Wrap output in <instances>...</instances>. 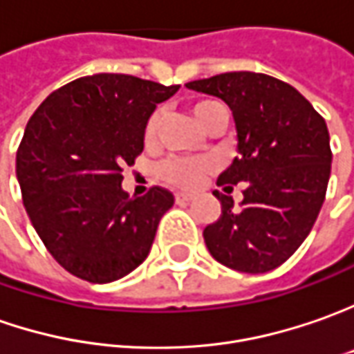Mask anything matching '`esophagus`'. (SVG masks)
Returning a JSON list of instances; mask_svg holds the SVG:
<instances>
[{
    "mask_svg": "<svg viewBox=\"0 0 354 354\" xmlns=\"http://www.w3.org/2000/svg\"><path fill=\"white\" fill-rule=\"evenodd\" d=\"M174 200H176V203H186V201L192 200V194H188V192H176Z\"/></svg>",
    "mask_w": 354,
    "mask_h": 354,
    "instance_id": "1",
    "label": "esophagus"
}]
</instances>
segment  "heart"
Returning <instances> with one entry per match:
<instances>
[{
    "mask_svg": "<svg viewBox=\"0 0 354 354\" xmlns=\"http://www.w3.org/2000/svg\"><path fill=\"white\" fill-rule=\"evenodd\" d=\"M192 111H194V117L198 119V123L205 129L214 121L215 115L225 111V107L219 102H215V100H200V102L194 104ZM160 123H162V109H156L147 119L145 139L153 140L156 137V133H158V129H160ZM209 170H212V162L203 160V158H168L165 165L160 166V176L172 186L192 188Z\"/></svg>",
    "mask_w": 354,
    "mask_h": 354,
    "instance_id": "obj_1",
    "label": "heart"
}]
</instances>
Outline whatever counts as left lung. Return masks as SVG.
Returning <instances> with one entry per match:
<instances>
[{
  "label": "left lung",
  "mask_w": 354,
  "mask_h": 354,
  "mask_svg": "<svg viewBox=\"0 0 354 354\" xmlns=\"http://www.w3.org/2000/svg\"><path fill=\"white\" fill-rule=\"evenodd\" d=\"M189 90L221 97L233 111L237 151L217 186L243 184V201L214 192L221 215L203 229L215 261L239 272H268L310 235L331 174L329 131L313 105L282 80L225 72Z\"/></svg>",
  "instance_id": "1"
}]
</instances>
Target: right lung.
<instances>
[{
    "label": "right lung",
    "mask_w": 354,
    "mask_h": 354,
    "mask_svg": "<svg viewBox=\"0 0 354 354\" xmlns=\"http://www.w3.org/2000/svg\"><path fill=\"white\" fill-rule=\"evenodd\" d=\"M180 86L131 74H93L50 93L17 149V180L35 231L55 261L86 282L105 284L149 257L172 192H123V166L142 153L156 104Z\"/></svg>",
    "instance_id": "add662e5"
}]
</instances>
